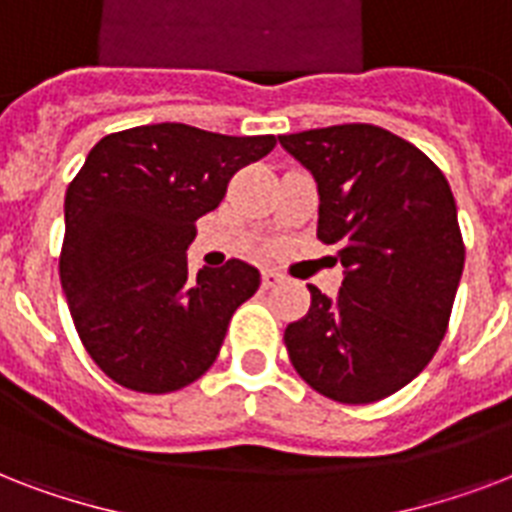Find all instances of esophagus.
<instances>
[{
    "label": "esophagus",
    "instance_id": "34e87169",
    "mask_svg": "<svg viewBox=\"0 0 512 512\" xmlns=\"http://www.w3.org/2000/svg\"><path fill=\"white\" fill-rule=\"evenodd\" d=\"M281 281H284V276H281L279 271H271V268H265V271H263V287L265 289L276 287V284H281Z\"/></svg>",
    "mask_w": 512,
    "mask_h": 512
}]
</instances>
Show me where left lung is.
Here are the masks:
<instances>
[{"label": "left lung", "mask_w": 512, "mask_h": 512, "mask_svg": "<svg viewBox=\"0 0 512 512\" xmlns=\"http://www.w3.org/2000/svg\"><path fill=\"white\" fill-rule=\"evenodd\" d=\"M319 188V239L337 244V297L284 332L289 361L340 404H372L428 366L446 335L465 268L457 204L444 172L393 132L337 124L279 135Z\"/></svg>", "instance_id": "left-lung-1"}]
</instances>
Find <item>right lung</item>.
Masks as SVG:
<instances>
[{
    "label": "right lung",
    "instance_id": "right-lung-1",
    "mask_svg": "<svg viewBox=\"0 0 512 512\" xmlns=\"http://www.w3.org/2000/svg\"><path fill=\"white\" fill-rule=\"evenodd\" d=\"M276 146L188 124L114 132L66 191L60 284L92 361L138 393H172L215 364L233 311L260 287L244 260L188 273L196 220Z\"/></svg>",
    "mask_w": 512,
    "mask_h": 512
}]
</instances>
